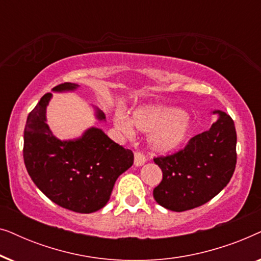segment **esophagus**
Masks as SVG:
<instances>
[{
    "mask_svg": "<svg viewBox=\"0 0 261 261\" xmlns=\"http://www.w3.org/2000/svg\"><path fill=\"white\" fill-rule=\"evenodd\" d=\"M146 163V156L142 154L141 152L134 153V165L135 166H142Z\"/></svg>",
    "mask_w": 261,
    "mask_h": 261,
    "instance_id": "esophagus-1",
    "label": "esophagus"
}]
</instances>
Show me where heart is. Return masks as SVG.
<instances>
[{
    "mask_svg": "<svg viewBox=\"0 0 261 261\" xmlns=\"http://www.w3.org/2000/svg\"><path fill=\"white\" fill-rule=\"evenodd\" d=\"M114 124L126 135L138 130L148 134V145L158 153L172 152L187 141L192 129V117L185 110L163 106H144L135 109L130 120L123 114L114 115Z\"/></svg>",
    "mask_w": 261,
    "mask_h": 261,
    "instance_id": "heart-1",
    "label": "heart"
}]
</instances>
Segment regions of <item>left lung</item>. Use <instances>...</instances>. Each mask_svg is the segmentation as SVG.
Here are the masks:
<instances>
[{"mask_svg": "<svg viewBox=\"0 0 261 261\" xmlns=\"http://www.w3.org/2000/svg\"><path fill=\"white\" fill-rule=\"evenodd\" d=\"M209 130L196 135L184 149L154 158L163 180L153 190L158 204L185 212L209 202L229 183L237 165L234 121L221 110Z\"/></svg>", "mask_w": 261, "mask_h": 261, "instance_id": "obj_1", "label": "left lung"}]
</instances>
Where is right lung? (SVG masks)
Returning <instances> with one entry per match:
<instances>
[{
  "label": "right lung",
  "instance_id": "obj_1",
  "mask_svg": "<svg viewBox=\"0 0 261 261\" xmlns=\"http://www.w3.org/2000/svg\"><path fill=\"white\" fill-rule=\"evenodd\" d=\"M80 85L63 83L55 92L74 91ZM51 92L42 96L27 117L23 160L27 172L42 194L63 208L90 214L108 203L120 174L133 165L134 154L114 142L101 128L90 127L73 140L56 138L46 122ZM98 121H106L95 108Z\"/></svg>",
  "mask_w": 261,
  "mask_h": 261
}]
</instances>
